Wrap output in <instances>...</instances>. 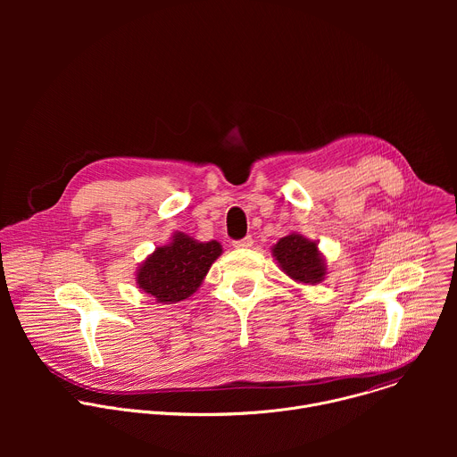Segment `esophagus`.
<instances>
[{
    "mask_svg": "<svg viewBox=\"0 0 457 457\" xmlns=\"http://www.w3.org/2000/svg\"><path fill=\"white\" fill-rule=\"evenodd\" d=\"M251 245H253V238L251 237H245V238H240V240L233 242V247H237V249H247Z\"/></svg>",
    "mask_w": 457,
    "mask_h": 457,
    "instance_id": "1",
    "label": "esophagus"
}]
</instances>
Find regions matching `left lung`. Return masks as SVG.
<instances>
[{"mask_svg":"<svg viewBox=\"0 0 457 457\" xmlns=\"http://www.w3.org/2000/svg\"><path fill=\"white\" fill-rule=\"evenodd\" d=\"M271 253L282 271L295 282L316 286L328 275V266L318 249V242L309 240L300 233L282 237L271 247Z\"/></svg>","mask_w":457,"mask_h":457,"instance_id":"1","label":"left lung"}]
</instances>
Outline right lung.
<instances>
[{
    "mask_svg": "<svg viewBox=\"0 0 457 457\" xmlns=\"http://www.w3.org/2000/svg\"><path fill=\"white\" fill-rule=\"evenodd\" d=\"M220 254V242H199L175 231L166 245L155 247L139 266L136 282L157 303H177L201 287Z\"/></svg>",
    "mask_w": 457,
    "mask_h": 457,
    "instance_id": "right-lung-1",
    "label": "right lung"
}]
</instances>
